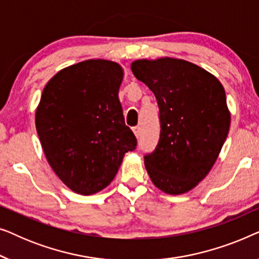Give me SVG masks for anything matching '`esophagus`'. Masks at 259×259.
Instances as JSON below:
<instances>
[{"label": "esophagus", "instance_id": "1", "mask_svg": "<svg viewBox=\"0 0 259 259\" xmlns=\"http://www.w3.org/2000/svg\"><path fill=\"white\" fill-rule=\"evenodd\" d=\"M133 132H134V134H136V137H137V138H139V137H140V133H141L140 127H139V126L134 127V128H133Z\"/></svg>", "mask_w": 259, "mask_h": 259}]
</instances>
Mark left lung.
<instances>
[{
	"instance_id": "left-lung-1",
	"label": "left lung",
	"mask_w": 259,
	"mask_h": 259,
	"mask_svg": "<svg viewBox=\"0 0 259 259\" xmlns=\"http://www.w3.org/2000/svg\"><path fill=\"white\" fill-rule=\"evenodd\" d=\"M131 69L153 92L159 106V141L144 157L148 176L165 193H185L210 172L228 137L224 87L185 60H138Z\"/></svg>"
}]
</instances>
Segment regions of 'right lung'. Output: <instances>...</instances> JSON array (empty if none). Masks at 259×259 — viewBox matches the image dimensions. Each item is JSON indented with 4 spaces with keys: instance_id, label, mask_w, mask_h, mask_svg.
Wrapping results in <instances>:
<instances>
[{
    "instance_id": "1",
    "label": "right lung",
    "mask_w": 259,
    "mask_h": 259,
    "mask_svg": "<svg viewBox=\"0 0 259 259\" xmlns=\"http://www.w3.org/2000/svg\"><path fill=\"white\" fill-rule=\"evenodd\" d=\"M122 68L87 60L55 74L42 92L35 125L56 176L79 194L107 187L137 138L125 125L118 93Z\"/></svg>"
}]
</instances>
